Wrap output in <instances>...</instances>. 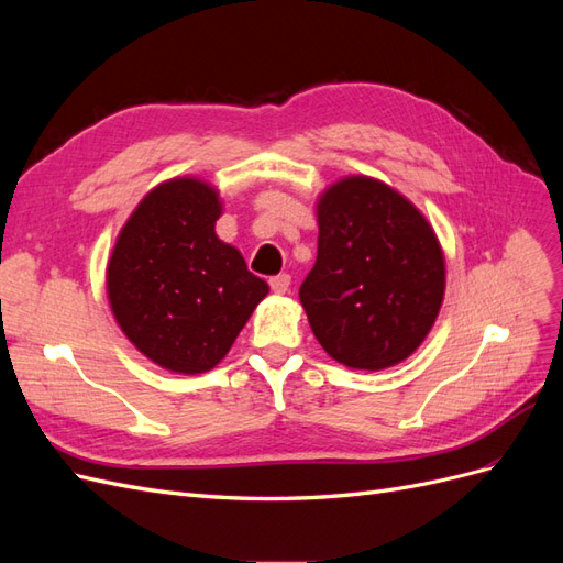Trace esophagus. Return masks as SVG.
Segmentation results:
<instances>
[{
  "label": "esophagus",
  "mask_w": 563,
  "mask_h": 563,
  "mask_svg": "<svg viewBox=\"0 0 563 563\" xmlns=\"http://www.w3.org/2000/svg\"><path fill=\"white\" fill-rule=\"evenodd\" d=\"M269 288L275 291L277 296H284L288 294V288H291V275H277L269 279Z\"/></svg>",
  "instance_id": "esophagus-1"
}]
</instances>
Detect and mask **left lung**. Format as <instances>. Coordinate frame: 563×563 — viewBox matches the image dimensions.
<instances>
[{
	"instance_id": "8db88e82",
	"label": "left lung",
	"mask_w": 563,
	"mask_h": 563,
	"mask_svg": "<svg viewBox=\"0 0 563 563\" xmlns=\"http://www.w3.org/2000/svg\"><path fill=\"white\" fill-rule=\"evenodd\" d=\"M317 263L300 302L338 364L383 371L428 338L446 291L444 249L430 220L395 187L345 176L317 197Z\"/></svg>"
}]
</instances>
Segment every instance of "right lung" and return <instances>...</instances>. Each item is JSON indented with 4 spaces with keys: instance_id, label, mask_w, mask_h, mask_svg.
Instances as JSON below:
<instances>
[{
    "instance_id": "obj_1",
    "label": "right lung",
    "mask_w": 563,
    "mask_h": 563,
    "mask_svg": "<svg viewBox=\"0 0 563 563\" xmlns=\"http://www.w3.org/2000/svg\"><path fill=\"white\" fill-rule=\"evenodd\" d=\"M218 187L168 178L139 201L106 267L117 327L152 364L197 376L225 360L269 286L216 234Z\"/></svg>"
}]
</instances>
